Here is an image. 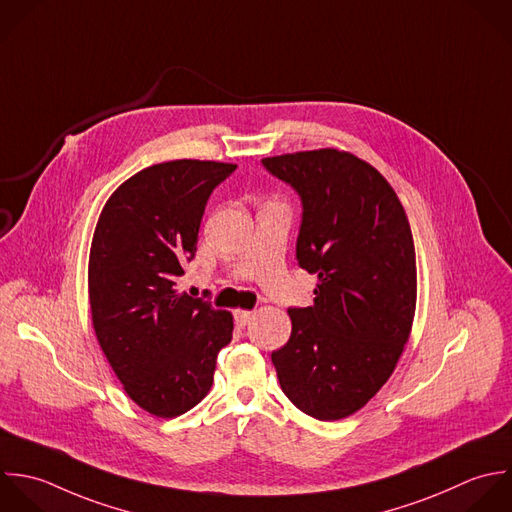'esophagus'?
<instances>
[{"label": "esophagus", "mask_w": 512, "mask_h": 512, "mask_svg": "<svg viewBox=\"0 0 512 512\" xmlns=\"http://www.w3.org/2000/svg\"><path fill=\"white\" fill-rule=\"evenodd\" d=\"M255 317V311H235V323L239 325V327H245V325H249L251 323V319Z\"/></svg>", "instance_id": "esophagus-1"}]
</instances>
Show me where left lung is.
I'll return each instance as SVG.
<instances>
[{
	"label": "left lung",
	"mask_w": 512,
	"mask_h": 512,
	"mask_svg": "<svg viewBox=\"0 0 512 512\" xmlns=\"http://www.w3.org/2000/svg\"><path fill=\"white\" fill-rule=\"evenodd\" d=\"M301 197L297 261L319 277L315 303L291 307V337L271 353L283 393L319 421L365 407L393 375L417 303L415 243L387 179L347 151L261 159Z\"/></svg>",
	"instance_id": "obj_1"
}]
</instances>
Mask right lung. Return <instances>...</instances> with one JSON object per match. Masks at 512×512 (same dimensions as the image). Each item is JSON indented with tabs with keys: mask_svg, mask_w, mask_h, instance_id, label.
I'll return each instance as SVG.
<instances>
[{
	"mask_svg": "<svg viewBox=\"0 0 512 512\" xmlns=\"http://www.w3.org/2000/svg\"><path fill=\"white\" fill-rule=\"evenodd\" d=\"M237 165L177 159L129 177L105 203L89 253L97 341L125 393L171 419L211 389L233 317L175 289L213 189Z\"/></svg>",
	"mask_w": 512,
	"mask_h": 512,
	"instance_id": "1",
	"label": "right lung"
}]
</instances>
